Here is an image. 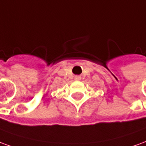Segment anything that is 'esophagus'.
Instances as JSON below:
<instances>
[{
  "label": "esophagus",
  "instance_id": "1",
  "mask_svg": "<svg viewBox=\"0 0 146 146\" xmlns=\"http://www.w3.org/2000/svg\"><path fill=\"white\" fill-rule=\"evenodd\" d=\"M81 79V77H80V76H75V80H80Z\"/></svg>",
  "mask_w": 146,
  "mask_h": 146
}]
</instances>
